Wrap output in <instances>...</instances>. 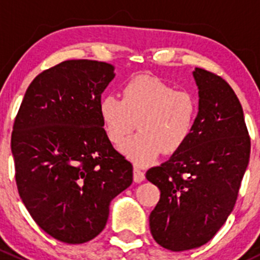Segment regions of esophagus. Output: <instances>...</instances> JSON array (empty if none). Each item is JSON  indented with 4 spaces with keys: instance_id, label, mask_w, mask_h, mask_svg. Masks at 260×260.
Listing matches in <instances>:
<instances>
[{
    "instance_id": "34e87169",
    "label": "esophagus",
    "mask_w": 260,
    "mask_h": 260,
    "mask_svg": "<svg viewBox=\"0 0 260 260\" xmlns=\"http://www.w3.org/2000/svg\"><path fill=\"white\" fill-rule=\"evenodd\" d=\"M133 180H135V182H142L145 180V174L138 167L133 169Z\"/></svg>"
}]
</instances>
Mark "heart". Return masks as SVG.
Listing matches in <instances>:
<instances>
[{
    "label": "heart",
    "mask_w": 260,
    "mask_h": 260,
    "mask_svg": "<svg viewBox=\"0 0 260 260\" xmlns=\"http://www.w3.org/2000/svg\"><path fill=\"white\" fill-rule=\"evenodd\" d=\"M198 101L187 90H177L166 81L148 75L131 79L123 88V99L103 96L99 113L112 145L123 142L136 125L141 132L123 143V153L141 166L159 156L179 152L190 140L198 117Z\"/></svg>",
    "instance_id": "heart-1"
}]
</instances>
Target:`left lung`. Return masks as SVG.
I'll list each match as a JSON object with an SVG mask.
<instances>
[{"mask_svg": "<svg viewBox=\"0 0 260 260\" xmlns=\"http://www.w3.org/2000/svg\"><path fill=\"white\" fill-rule=\"evenodd\" d=\"M199 112L190 140L146 177L161 191L149 215L153 239L172 251L212 239L234 209L249 164L242 104L221 77L195 68Z\"/></svg>", "mask_w": 260, "mask_h": 260, "instance_id": "1", "label": "left lung"}]
</instances>
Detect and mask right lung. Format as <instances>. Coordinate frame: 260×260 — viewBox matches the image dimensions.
<instances>
[{"label": "right lung", "mask_w": 260, "mask_h": 260, "mask_svg": "<svg viewBox=\"0 0 260 260\" xmlns=\"http://www.w3.org/2000/svg\"><path fill=\"white\" fill-rule=\"evenodd\" d=\"M114 67L67 60L28 85L11 136L20 198L50 237L81 244L104 229L109 204L133 181V167L113 148L99 103Z\"/></svg>", "instance_id": "right-lung-1"}]
</instances>
